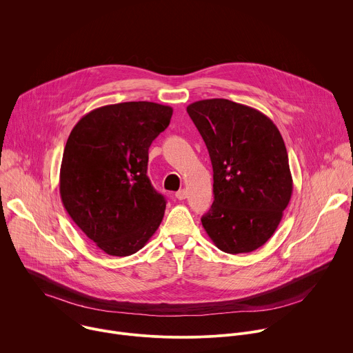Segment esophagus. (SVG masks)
I'll use <instances>...</instances> for the list:
<instances>
[{
    "mask_svg": "<svg viewBox=\"0 0 353 353\" xmlns=\"http://www.w3.org/2000/svg\"><path fill=\"white\" fill-rule=\"evenodd\" d=\"M176 198L180 199V201H181V199H185V198H187V190H184V188H183V190H179V191L176 192Z\"/></svg>",
    "mask_w": 353,
    "mask_h": 353,
    "instance_id": "1",
    "label": "esophagus"
}]
</instances>
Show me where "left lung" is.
I'll list each match as a JSON object with an SVG mask.
<instances>
[{"label": "left lung", "instance_id": "left-lung-1", "mask_svg": "<svg viewBox=\"0 0 353 353\" xmlns=\"http://www.w3.org/2000/svg\"><path fill=\"white\" fill-rule=\"evenodd\" d=\"M187 113L214 169L215 199L201 222L225 253H251L275 233L292 196L282 135L264 113L228 99L198 100Z\"/></svg>", "mask_w": 353, "mask_h": 353}]
</instances>
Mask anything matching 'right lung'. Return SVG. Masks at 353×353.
I'll return each mask as SVG.
<instances>
[{
    "label": "right lung",
    "instance_id": "1",
    "mask_svg": "<svg viewBox=\"0 0 353 353\" xmlns=\"http://www.w3.org/2000/svg\"><path fill=\"white\" fill-rule=\"evenodd\" d=\"M172 114L170 106L154 102L108 105L85 114L67 139L63 205L109 256L137 253L163 219L166 201L146 176L148 149Z\"/></svg>",
    "mask_w": 353,
    "mask_h": 353
}]
</instances>
